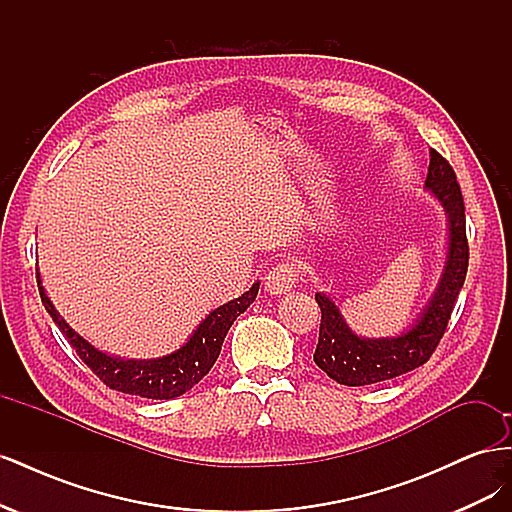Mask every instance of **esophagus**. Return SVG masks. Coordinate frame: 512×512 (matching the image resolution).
<instances>
[{
	"label": "esophagus",
	"instance_id": "1",
	"mask_svg": "<svg viewBox=\"0 0 512 512\" xmlns=\"http://www.w3.org/2000/svg\"><path fill=\"white\" fill-rule=\"evenodd\" d=\"M299 280V267L294 262H280L265 277V288L271 294H286Z\"/></svg>",
	"mask_w": 512,
	"mask_h": 512
}]
</instances>
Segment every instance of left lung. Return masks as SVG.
I'll list each match as a JSON object with an SVG mask.
<instances>
[{
	"label": "left lung",
	"mask_w": 512,
	"mask_h": 512,
	"mask_svg": "<svg viewBox=\"0 0 512 512\" xmlns=\"http://www.w3.org/2000/svg\"><path fill=\"white\" fill-rule=\"evenodd\" d=\"M425 188L438 198L448 215V252L436 292L410 329L395 337L369 339L356 335L324 292H316L320 305V335L314 352L316 365L339 384L365 386L397 378L429 361L451 320L459 290L466 282L470 247L466 237V207L453 166L431 149Z\"/></svg>",
	"instance_id": "obj_1"
}]
</instances>
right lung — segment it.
<instances>
[{
    "mask_svg": "<svg viewBox=\"0 0 512 512\" xmlns=\"http://www.w3.org/2000/svg\"><path fill=\"white\" fill-rule=\"evenodd\" d=\"M258 286L260 282H256L250 290L243 292L241 297L215 307L213 312L198 324L188 342L179 350L160 356V359L132 361L106 354L91 346L87 339L76 333L70 324L59 316L51 299L46 297L38 273V290L42 305L46 307V312L51 314L59 331L66 335L76 354L81 356V361L94 371L106 386H111L113 391L147 399H175L185 391H190L194 384H198L209 374L213 363L218 361L228 329L232 327V322L254 303Z\"/></svg>",
    "mask_w": 512,
    "mask_h": 512,
    "instance_id": "right-lung-1",
    "label": "right lung"
}]
</instances>
